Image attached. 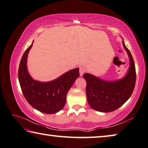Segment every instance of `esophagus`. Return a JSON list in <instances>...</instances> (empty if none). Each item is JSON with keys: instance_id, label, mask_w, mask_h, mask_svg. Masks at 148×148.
<instances>
[{"instance_id": "esophagus-1", "label": "esophagus", "mask_w": 148, "mask_h": 148, "mask_svg": "<svg viewBox=\"0 0 148 148\" xmlns=\"http://www.w3.org/2000/svg\"><path fill=\"white\" fill-rule=\"evenodd\" d=\"M86 72V69L84 67H80L79 68V75H80V76H82L83 74L85 73Z\"/></svg>"}]
</instances>
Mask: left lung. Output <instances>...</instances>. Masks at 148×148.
Instances as JSON below:
<instances>
[{
    "label": "left lung",
    "instance_id": "left-lung-1",
    "mask_svg": "<svg viewBox=\"0 0 148 148\" xmlns=\"http://www.w3.org/2000/svg\"><path fill=\"white\" fill-rule=\"evenodd\" d=\"M123 44L130 61V66L125 76L116 80L107 81L89 73L83 75L87 82V100L95 111L103 112L115 111L130 98L134 89L136 77L134 62L124 41Z\"/></svg>",
    "mask_w": 148,
    "mask_h": 148
}]
</instances>
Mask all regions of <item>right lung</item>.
Segmentation results:
<instances>
[{
    "label": "right lung",
    "mask_w": 148,
    "mask_h": 148,
    "mask_svg": "<svg viewBox=\"0 0 148 148\" xmlns=\"http://www.w3.org/2000/svg\"><path fill=\"white\" fill-rule=\"evenodd\" d=\"M33 43L23 53L20 63L18 79L21 89L31 106L43 113H56L65 105L68 91L79 76V69L70 70L52 81L36 80L30 76L27 67L28 53Z\"/></svg>",
    "instance_id": "obj_1"
}]
</instances>
